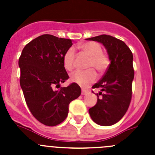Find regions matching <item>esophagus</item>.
<instances>
[{"label": "esophagus", "mask_w": 155, "mask_h": 155, "mask_svg": "<svg viewBox=\"0 0 155 155\" xmlns=\"http://www.w3.org/2000/svg\"><path fill=\"white\" fill-rule=\"evenodd\" d=\"M87 92H88V90L82 89V91H81V94H82V95H84V94H87Z\"/></svg>", "instance_id": "34e87169"}]
</instances>
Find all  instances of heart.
<instances>
[{"label": "heart", "instance_id": "b5f03b06", "mask_svg": "<svg viewBox=\"0 0 155 155\" xmlns=\"http://www.w3.org/2000/svg\"><path fill=\"white\" fill-rule=\"evenodd\" d=\"M83 52L89 57L87 68H92L85 71H78L71 74V81L82 87H87L96 79V73L93 69L96 70L99 74H103L109 68L110 61L108 55L102 51V46L96 42L90 41L84 42L81 46ZM76 59L75 48H68L64 56V66L66 70L71 71L74 70Z\"/></svg>", "mask_w": 155, "mask_h": 155}]
</instances>
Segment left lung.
I'll return each instance as SVG.
<instances>
[{
  "instance_id": "8db88e82",
  "label": "left lung",
  "mask_w": 155,
  "mask_h": 155,
  "mask_svg": "<svg viewBox=\"0 0 155 155\" xmlns=\"http://www.w3.org/2000/svg\"><path fill=\"white\" fill-rule=\"evenodd\" d=\"M86 39L102 43L110 60L102 78L92 86L101 91L97 94L96 105L89 109V114L98 125H113L123 118L131 102L134 78L133 53L124 41L109 35Z\"/></svg>"
}]
</instances>
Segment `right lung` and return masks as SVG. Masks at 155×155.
<instances>
[{
  "instance_id": "right-lung-1",
  "label": "right lung",
  "mask_w": 155,
  "mask_h": 155,
  "mask_svg": "<svg viewBox=\"0 0 155 155\" xmlns=\"http://www.w3.org/2000/svg\"><path fill=\"white\" fill-rule=\"evenodd\" d=\"M72 45L71 39L44 34L25 45L19 57L20 85L25 102L32 116L46 126L64 121L69 104L81 93L76 83L60 85L69 78L64 56Z\"/></svg>"
}]
</instances>
